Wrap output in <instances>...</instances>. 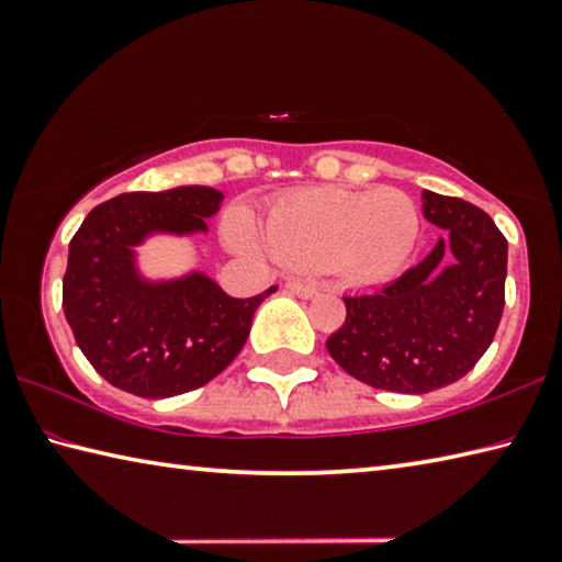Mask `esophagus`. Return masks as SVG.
I'll use <instances>...</instances> for the list:
<instances>
[{"instance_id": "34e87169", "label": "esophagus", "mask_w": 562, "mask_h": 562, "mask_svg": "<svg viewBox=\"0 0 562 562\" xmlns=\"http://www.w3.org/2000/svg\"><path fill=\"white\" fill-rule=\"evenodd\" d=\"M292 294H297V297H315L317 294V284L315 282H307V280H288V284H284Z\"/></svg>"}]
</instances>
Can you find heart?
<instances>
[{"label":"heart","mask_w":562,"mask_h":562,"mask_svg":"<svg viewBox=\"0 0 562 562\" xmlns=\"http://www.w3.org/2000/svg\"><path fill=\"white\" fill-rule=\"evenodd\" d=\"M227 237L243 252H272L294 268L325 265L351 284H379L414 258L422 213L396 188L322 186L278 198L265 215V235L250 215L235 211Z\"/></svg>","instance_id":"obj_1"}]
</instances>
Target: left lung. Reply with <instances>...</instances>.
<instances>
[{"label":"left lung","instance_id":"obj_1","mask_svg":"<svg viewBox=\"0 0 562 562\" xmlns=\"http://www.w3.org/2000/svg\"><path fill=\"white\" fill-rule=\"evenodd\" d=\"M441 231L424 260L376 292L347 294V319L327 339L359 382L426 394L469 374L491 347L506 304L508 243L481 207L424 190Z\"/></svg>","mask_w":562,"mask_h":562}]
</instances>
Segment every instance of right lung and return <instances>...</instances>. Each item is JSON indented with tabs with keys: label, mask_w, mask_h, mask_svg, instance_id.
I'll return each instance as SVG.
<instances>
[{
	"label": "right lung",
	"mask_w": 562,
	"mask_h": 562,
	"mask_svg": "<svg viewBox=\"0 0 562 562\" xmlns=\"http://www.w3.org/2000/svg\"><path fill=\"white\" fill-rule=\"evenodd\" d=\"M225 201L207 186L123 193L93 207L69 243L64 315L76 345L109 384L168 398L215 379L243 349L270 288L231 297L211 274L154 278L138 247L154 237L207 235Z\"/></svg>",
	"instance_id": "obj_1"
}]
</instances>
